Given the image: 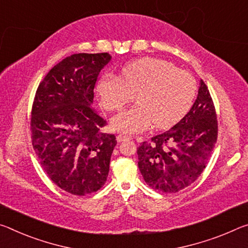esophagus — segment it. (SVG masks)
Listing matches in <instances>:
<instances>
[{"mask_svg":"<svg viewBox=\"0 0 248 248\" xmlns=\"http://www.w3.org/2000/svg\"><path fill=\"white\" fill-rule=\"evenodd\" d=\"M129 139H131V137L126 136V135H117V136H116V140L119 141V143H121V141H123V140H129Z\"/></svg>","mask_w":248,"mask_h":248,"instance_id":"1","label":"esophagus"}]
</instances>
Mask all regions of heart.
Here are the masks:
<instances>
[{
	"mask_svg": "<svg viewBox=\"0 0 248 248\" xmlns=\"http://www.w3.org/2000/svg\"><path fill=\"white\" fill-rule=\"evenodd\" d=\"M100 103L107 111H117L133 99L137 104L111 121L116 131L136 134L155 123L165 128L184 116L196 94V81L172 62L158 58H141L126 64L121 77L104 75L96 86Z\"/></svg>",
	"mask_w": 248,
	"mask_h": 248,
	"instance_id": "1",
	"label": "heart"
}]
</instances>
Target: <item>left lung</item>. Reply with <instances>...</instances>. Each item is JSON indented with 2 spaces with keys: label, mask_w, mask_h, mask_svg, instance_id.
Segmentation results:
<instances>
[{
  "label": "left lung",
  "mask_w": 248,
  "mask_h": 248,
  "mask_svg": "<svg viewBox=\"0 0 248 248\" xmlns=\"http://www.w3.org/2000/svg\"><path fill=\"white\" fill-rule=\"evenodd\" d=\"M217 137L216 108L208 87L200 80L197 100L185 117L137 148L139 168L145 182L165 193L185 189L203 171Z\"/></svg>",
  "instance_id": "1"
}]
</instances>
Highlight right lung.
Returning <instances> with one entry per match:
<instances>
[{
    "label": "right lung",
    "mask_w": 248,
    "mask_h": 248,
    "mask_svg": "<svg viewBox=\"0 0 248 248\" xmlns=\"http://www.w3.org/2000/svg\"><path fill=\"white\" fill-rule=\"evenodd\" d=\"M108 52L75 54L51 69L38 86L31 108V141L45 172L76 196L95 192L107 181L115 136L92 108Z\"/></svg>",
    "instance_id": "right-lung-1"
}]
</instances>
